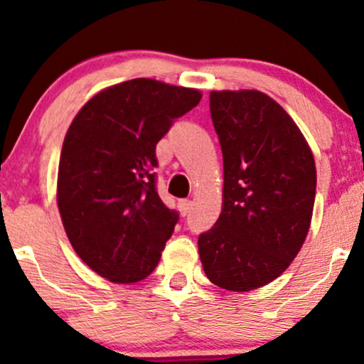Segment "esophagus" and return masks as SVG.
<instances>
[{
  "instance_id": "esophagus-1",
  "label": "esophagus",
  "mask_w": 364,
  "mask_h": 364,
  "mask_svg": "<svg viewBox=\"0 0 364 364\" xmlns=\"http://www.w3.org/2000/svg\"><path fill=\"white\" fill-rule=\"evenodd\" d=\"M178 209H179V213H181L183 216L190 215V213H192V209H193V203H192V200H179Z\"/></svg>"
}]
</instances>
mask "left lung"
<instances>
[{"instance_id": "obj_1", "label": "left lung", "mask_w": 364, "mask_h": 364, "mask_svg": "<svg viewBox=\"0 0 364 364\" xmlns=\"http://www.w3.org/2000/svg\"><path fill=\"white\" fill-rule=\"evenodd\" d=\"M223 155L222 213L199 236L205 277L248 292L280 277L303 247L314 215V153L287 111L257 90L211 91Z\"/></svg>"}]
</instances>
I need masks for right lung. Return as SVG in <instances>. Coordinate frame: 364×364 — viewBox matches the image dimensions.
Segmentation results:
<instances>
[{
	"instance_id": "add662e5",
	"label": "right lung",
	"mask_w": 364,
	"mask_h": 364,
	"mask_svg": "<svg viewBox=\"0 0 364 364\" xmlns=\"http://www.w3.org/2000/svg\"><path fill=\"white\" fill-rule=\"evenodd\" d=\"M203 98L193 87L132 79L98 91L70 123L58 167V209L77 255L112 284L153 273L178 213L155 188V149Z\"/></svg>"
}]
</instances>
